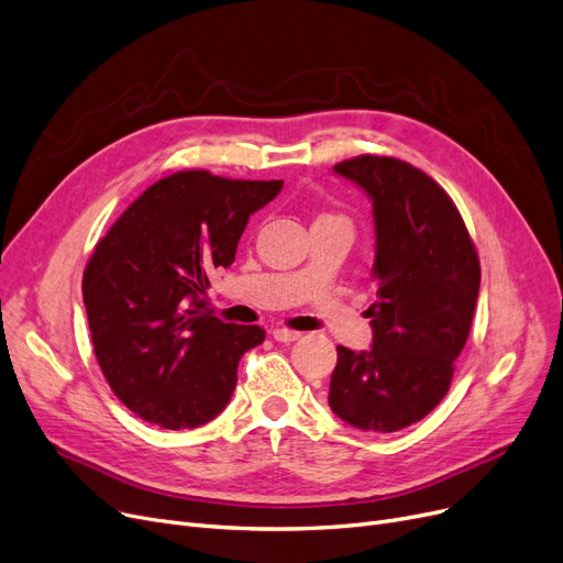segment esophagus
I'll use <instances>...</instances> for the list:
<instances>
[{
    "instance_id": "obj_1",
    "label": "esophagus",
    "mask_w": 563,
    "mask_h": 563,
    "mask_svg": "<svg viewBox=\"0 0 563 563\" xmlns=\"http://www.w3.org/2000/svg\"><path fill=\"white\" fill-rule=\"evenodd\" d=\"M274 338H276L278 342H295V340L301 338V333H299V331H291V329H276V331H274Z\"/></svg>"
}]
</instances>
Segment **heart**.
Masks as SVG:
<instances>
[{"mask_svg": "<svg viewBox=\"0 0 563 563\" xmlns=\"http://www.w3.org/2000/svg\"><path fill=\"white\" fill-rule=\"evenodd\" d=\"M320 218H340V216H333V213H324V216H320Z\"/></svg>", "mask_w": 563, "mask_h": 563, "instance_id": "heart-1", "label": "heart"}]
</instances>
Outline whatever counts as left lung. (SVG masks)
Wrapping results in <instances>:
<instances>
[{"mask_svg": "<svg viewBox=\"0 0 563 563\" xmlns=\"http://www.w3.org/2000/svg\"><path fill=\"white\" fill-rule=\"evenodd\" d=\"M333 173L373 200L377 301L368 308L373 347L338 345L329 407L371 432H396L442 402L481 287L474 241L446 190L390 156H356Z\"/></svg>", "mask_w": 563, "mask_h": 563, "instance_id": "1", "label": "left lung"}]
</instances>
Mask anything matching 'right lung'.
I'll list each match as a JSON object with an SVG mask.
<instances>
[{
	"instance_id": "add662e5",
	"label": "right lung",
	"mask_w": 563,
	"mask_h": 563,
	"mask_svg": "<svg viewBox=\"0 0 563 563\" xmlns=\"http://www.w3.org/2000/svg\"><path fill=\"white\" fill-rule=\"evenodd\" d=\"M280 188L184 169L146 188L96 243L82 276L93 352L140 419L198 428L230 402L239 358L266 333L218 320L209 272L234 262L251 213Z\"/></svg>"
}]
</instances>
